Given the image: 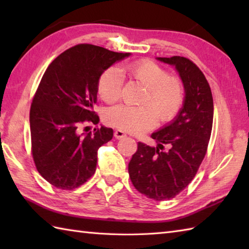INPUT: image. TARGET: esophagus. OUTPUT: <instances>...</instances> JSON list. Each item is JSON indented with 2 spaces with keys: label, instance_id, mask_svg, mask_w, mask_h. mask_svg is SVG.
<instances>
[{
  "label": "esophagus",
  "instance_id": "esophagus-1",
  "mask_svg": "<svg viewBox=\"0 0 249 249\" xmlns=\"http://www.w3.org/2000/svg\"><path fill=\"white\" fill-rule=\"evenodd\" d=\"M126 135H125V133L123 130H120V129H116L115 131H114V137L116 139H122V138H124Z\"/></svg>",
  "mask_w": 249,
  "mask_h": 249
}]
</instances>
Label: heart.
<instances>
[{
  "label": "heart",
  "instance_id": "1",
  "mask_svg": "<svg viewBox=\"0 0 249 249\" xmlns=\"http://www.w3.org/2000/svg\"><path fill=\"white\" fill-rule=\"evenodd\" d=\"M128 76L146 89L140 107L119 105L106 110L104 120L108 125L131 134H140L160 123L171 121L182 108L184 88L176 77L151 61L109 67L98 79V95L105 103L113 104L121 97L124 77Z\"/></svg>",
  "mask_w": 249,
  "mask_h": 249
}]
</instances>
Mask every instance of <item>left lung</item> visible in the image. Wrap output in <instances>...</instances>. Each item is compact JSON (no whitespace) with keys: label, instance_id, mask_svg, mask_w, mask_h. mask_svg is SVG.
I'll list each match as a JSON object with an SVG mask.
<instances>
[{"label":"left lung","instance_id":"obj_1","mask_svg":"<svg viewBox=\"0 0 249 249\" xmlns=\"http://www.w3.org/2000/svg\"><path fill=\"white\" fill-rule=\"evenodd\" d=\"M156 59L176 67L184 86V102L176 118L151 135L156 146L138 142L128 172L139 193L162 201L176 197L197 173L208 150L214 106L209 82L195 63L184 56ZM165 145L169 150H163Z\"/></svg>","mask_w":249,"mask_h":249}]
</instances>
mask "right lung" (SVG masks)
Returning <instances> with one entry per match:
<instances>
[{
	"label": "right lung",
	"instance_id": "1",
	"mask_svg": "<svg viewBox=\"0 0 249 249\" xmlns=\"http://www.w3.org/2000/svg\"><path fill=\"white\" fill-rule=\"evenodd\" d=\"M129 55L81 44L61 53L45 71L30 110L32 154L40 176L56 188H77L95 173L97 151L112 139L113 130L102 126L81 134L79 127L98 123V79Z\"/></svg>",
	"mask_w": 249,
	"mask_h": 249
}]
</instances>
